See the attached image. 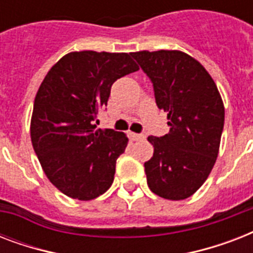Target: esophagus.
<instances>
[{
    "label": "esophagus",
    "instance_id": "34e87169",
    "mask_svg": "<svg viewBox=\"0 0 253 253\" xmlns=\"http://www.w3.org/2000/svg\"><path fill=\"white\" fill-rule=\"evenodd\" d=\"M128 138H130L131 140H140V139H143L144 136L140 134H135V132H128Z\"/></svg>",
    "mask_w": 253,
    "mask_h": 253
}]
</instances>
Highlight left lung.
<instances>
[{"instance_id": "1", "label": "left lung", "mask_w": 253, "mask_h": 253, "mask_svg": "<svg viewBox=\"0 0 253 253\" xmlns=\"http://www.w3.org/2000/svg\"><path fill=\"white\" fill-rule=\"evenodd\" d=\"M131 56L150 77L169 126L164 136H148L154 156L144 163L147 184L166 200H185L202 186L218 156L224 125L218 87L188 53L160 49Z\"/></svg>"}]
</instances>
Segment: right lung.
I'll list each match as a JSON object with an SVG mask.
<instances>
[{
  "mask_svg": "<svg viewBox=\"0 0 253 253\" xmlns=\"http://www.w3.org/2000/svg\"><path fill=\"white\" fill-rule=\"evenodd\" d=\"M139 67L131 53L80 51L63 56L45 75L34 101L31 142L48 180L65 196L97 198L110 188L126 134L97 128L111 85Z\"/></svg>",
  "mask_w": 253,
  "mask_h": 253,
  "instance_id": "right-lung-1",
  "label": "right lung"
}]
</instances>
